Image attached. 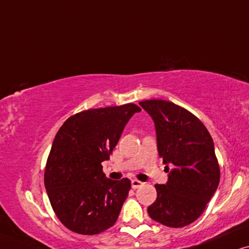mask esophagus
Listing matches in <instances>:
<instances>
[{"mask_svg": "<svg viewBox=\"0 0 249 249\" xmlns=\"http://www.w3.org/2000/svg\"><path fill=\"white\" fill-rule=\"evenodd\" d=\"M131 184H132V188H133V189H138V188H140L141 185H143V182H141L139 180H132Z\"/></svg>", "mask_w": 249, "mask_h": 249, "instance_id": "esophagus-1", "label": "esophagus"}]
</instances>
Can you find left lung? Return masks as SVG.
Instances as JSON below:
<instances>
[{
	"instance_id": "obj_1",
	"label": "left lung",
	"mask_w": 249,
	"mask_h": 249,
	"mask_svg": "<svg viewBox=\"0 0 249 249\" xmlns=\"http://www.w3.org/2000/svg\"><path fill=\"white\" fill-rule=\"evenodd\" d=\"M139 105L155 123L159 157L166 164V184H156L157 199L148 207L152 220L182 228L203 214L220 182L214 142L205 125L187 109L166 100Z\"/></svg>"
}]
</instances>
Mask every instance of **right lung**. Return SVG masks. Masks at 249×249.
Instances as JSON below:
<instances>
[{"label":"right lung","instance_id":"1","mask_svg":"<svg viewBox=\"0 0 249 249\" xmlns=\"http://www.w3.org/2000/svg\"><path fill=\"white\" fill-rule=\"evenodd\" d=\"M139 111L134 104L89 109L69 117L58 131L44 183L53 211L69 230L92 236L117 221L131 181L106 178L101 163L108 160L125 125Z\"/></svg>","mask_w":249,"mask_h":249}]
</instances>
